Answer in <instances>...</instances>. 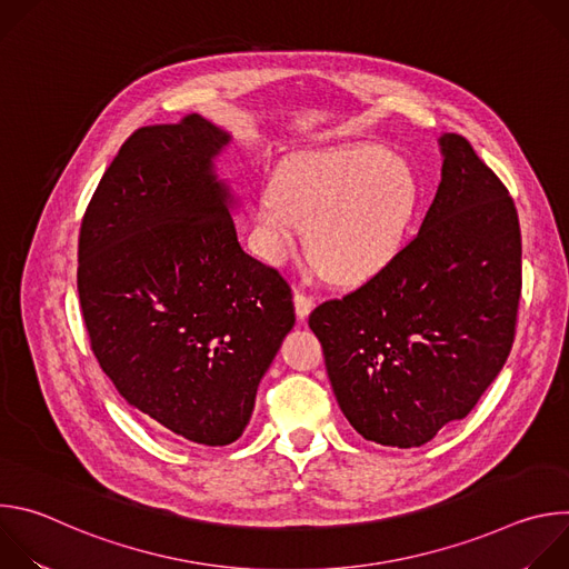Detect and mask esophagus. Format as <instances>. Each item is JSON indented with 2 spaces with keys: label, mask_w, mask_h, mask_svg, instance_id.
<instances>
[{
  "label": "esophagus",
  "mask_w": 569,
  "mask_h": 569,
  "mask_svg": "<svg viewBox=\"0 0 569 569\" xmlns=\"http://www.w3.org/2000/svg\"><path fill=\"white\" fill-rule=\"evenodd\" d=\"M295 312H297V317L299 319H306L308 315H310V310H312V306H315V301L310 299V297H306L303 292H295Z\"/></svg>",
  "instance_id": "34e87169"
}]
</instances>
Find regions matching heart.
<instances>
[{
  "instance_id": "obj_1",
  "label": "heart",
  "mask_w": 569,
  "mask_h": 569,
  "mask_svg": "<svg viewBox=\"0 0 569 569\" xmlns=\"http://www.w3.org/2000/svg\"><path fill=\"white\" fill-rule=\"evenodd\" d=\"M419 202L410 161L378 146L297 152L259 198V250L288 261L308 229L315 268L336 283H360L400 250Z\"/></svg>"
}]
</instances>
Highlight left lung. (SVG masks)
<instances>
[{
  "label": "left lung",
  "mask_w": 569,
  "mask_h": 569,
  "mask_svg": "<svg viewBox=\"0 0 569 569\" xmlns=\"http://www.w3.org/2000/svg\"><path fill=\"white\" fill-rule=\"evenodd\" d=\"M417 238L371 281L310 312L347 421L419 448L463 419L502 371L516 333L522 240L513 200L455 132Z\"/></svg>",
  "instance_id": "1"
}]
</instances>
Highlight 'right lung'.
Listing matches in <instances>:
<instances>
[{
    "label": "right lung",
    "mask_w": 569,
    "mask_h": 569,
    "mask_svg": "<svg viewBox=\"0 0 569 569\" xmlns=\"http://www.w3.org/2000/svg\"><path fill=\"white\" fill-rule=\"evenodd\" d=\"M229 143L200 114L139 128L78 242V297L101 369L154 428L200 446L242 435L295 327L288 283L238 242L242 202L218 171Z\"/></svg>",
    "instance_id": "1"
}]
</instances>
